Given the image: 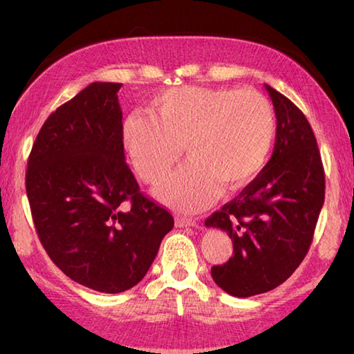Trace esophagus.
Instances as JSON below:
<instances>
[{
	"label": "esophagus",
	"instance_id": "esophagus-1",
	"mask_svg": "<svg viewBox=\"0 0 354 354\" xmlns=\"http://www.w3.org/2000/svg\"><path fill=\"white\" fill-rule=\"evenodd\" d=\"M176 226L179 227H184V226H195L196 225V220L195 218H187V217H176Z\"/></svg>",
	"mask_w": 354,
	"mask_h": 354
}]
</instances>
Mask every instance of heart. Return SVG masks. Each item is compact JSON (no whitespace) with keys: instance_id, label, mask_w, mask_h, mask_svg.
<instances>
[{"instance_id":"obj_1","label":"heart","mask_w":354,"mask_h":354,"mask_svg":"<svg viewBox=\"0 0 354 354\" xmlns=\"http://www.w3.org/2000/svg\"><path fill=\"white\" fill-rule=\"evenodd\" d=\"M148 111L123 120V147L143 181L159 184L184 145L190 160L158 189L183 212L211 205L221 184L237 189L256 178L277 134L272 104L254 91L173 87L156 95Z\"/></svg>"}]
</instances>
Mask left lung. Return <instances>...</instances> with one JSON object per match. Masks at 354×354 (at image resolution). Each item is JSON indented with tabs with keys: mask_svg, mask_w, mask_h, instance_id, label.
I'll return each instance as SVG.
<instances>
[{
	"mask_svg": "<svg viewBox=\"0 0 354 354\" xmlns=\"http://www.w3.org/2000/svg\"><path fill=\"white\" fill-rule=\"evenodd\" d=\"M266 88L277 113L270 160L234 200L207 217L232 241V256L211 268L212 279L232 297L274 289L297 270L313 243L325 201V170L314 131L292 101Z\"/></svg>",
	"mask_w": 354,
	"mask_h": 354,
	"instance_id": "obj_1",
	"label": "left lung"
}]
</instances>
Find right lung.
Segmentation results:
<instances>
[{"label": "right lung", "instance_id": "add662e5", "mask_svg": "<svg viewBox=\"0 0 354 354\" xmlns=\"http://www.w3.org/2000/svg\"><path fill=\"white\" fill-rule=\"evenodd\" d=\"M118 82H92L46 118L26 170L35 231L70 279L104 293L140 283L171 214L124 162Z\"/></svg>", "mask_w": 354, "mask_h": 354}]
</instances>
